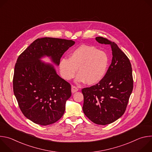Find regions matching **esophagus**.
<instances>
[{
	"mask_svg": "<svg viewBox=\"0 0 152 152\" xmlns=\"http://www.w3.org/2000/svg\"><path fill=\"white\" fill-rule=\"evenodd\" d=\"M78 90H79V89H78V88L77 87V86H74V85H72V92L73 93H74L77 91Z\"/></svg>",
	"mask_w": 152,
	"mask_h": 152,
	"instance_id": "1",
	"label": "esophagus"
}]
</instances>
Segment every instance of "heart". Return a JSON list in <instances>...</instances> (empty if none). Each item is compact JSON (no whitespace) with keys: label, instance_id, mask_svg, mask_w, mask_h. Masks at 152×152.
I'll use <instances>...</instances> for the list:
<instances>
[{"label":"heart","instance_id":"1","mask_svg":"<svg viewBox=\"0 0 152 152\" xmlns=\"http://www.w3.org/2000/svg\"><path fill=\"white\" fill-rule=\"evenodd\" d=\"M108 64L109 58L104 52L94 46L81 45L70 54L69 59H62L59 67L64 79H72L78 68L79 74L76 77V82L86 81L91 85L102 79L106 73Z\"/></svg>","mask_w":152,"mask_h":152}]
</instances>
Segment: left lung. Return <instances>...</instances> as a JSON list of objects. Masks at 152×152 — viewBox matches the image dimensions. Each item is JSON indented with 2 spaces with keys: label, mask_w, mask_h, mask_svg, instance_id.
Returning a JSON list of instances; mask_svg holds the SVG:
<instances>
[{
  "label": "left lung",
  "mask_w": 152,
  "mask_h": 152,
  "mask_svg": "<svg viewBox=\"0 0 152 152\" xmlns=\"http://www.w3.org/2000/svg\"><path fill=\"white\" fill-rule=\"evenodd\" d=\"M100 44L110 45L113 52L111 64L105 75L97 84L82 90V110L93 123H112L124 113L134 86L131 62L114 42L97 37Z\"/></svg>",
  "instance_id": "1"
}]
</instances>
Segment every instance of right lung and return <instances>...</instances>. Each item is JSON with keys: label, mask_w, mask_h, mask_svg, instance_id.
I'll use <instances>...</instances> for the list:
<instances>
[{"label": "right lung", "mask_w": 152, "mask_h": 152, "mask_svg": "<svg viewBox=\"0 0 152 152\" xmlns=\"http://www.w3.org/2000/svg\"><path fill=\"white\" fill-rule=\"evenodd\" d=\"M73 40L50 37L35 39L17 59L13 91L23 114L32 122L47 126L58 121L72 95L71 85L59 77L52 65L40 61L50 56L56 65L75 45Z\"/></svg>", "instance_id": "1"}]
</instances>
